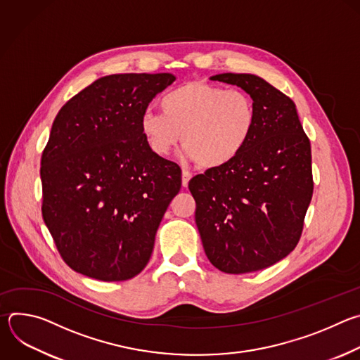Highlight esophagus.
Returning a JSON list of instances; mask_svg holds the SVG:
<instances>
[{"label":"esophagus","instance_id":"obj_1","mask_svg":"<svg viewBox=\"0 0 360 360\" xmlns=\"http://www.w3.org/2000/svg\"><path fill=\"white\" fill-rule=\"evenodd\" d=\"M191 178H192V174H191V172L182 171V185H184V186H188Z\"/></svg>","mask_w":360,"mask_h":360}]
</instances>
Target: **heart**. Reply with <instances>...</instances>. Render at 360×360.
I'll return each mask as SVG.
<instances>
[{
  "mask_svg": "<svg viewBox=\"0 0 360 360\" xmlns=\"http://www.w3.org/2000/svg\"><path fill=\"white\" fill-rule=\"evenodd\" d=\"M161 112L145 111L139 131L149 150L167 158L179 145L186 157L203 168L232 162L249 143L258 112L253 98L243 89L191 81L161 98Z\"/></svg>",
  "mask_w": 360,
  "mask_h": 360,
  "instance_id": "heart-1",
  "label": "heart"
}]
</instances>
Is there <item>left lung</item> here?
<instances>
[{"label":"left lung","mask_w":360,"mask_h":360,"mask_svg":"<svg viewBox=\"0 0 360 360\" xmlns=\"http://www.w3.org/2000/svg\"><path fill=\"white\" fill-rule=\"evenodd\" d=\"M255 101V132L239 155L189 181L210 262L225 274L265 269L297 245L314 193L311 142L295 102L252 74L211 77Z\"/></svg>","instance_id":"left-lung-1"}]
</instances>
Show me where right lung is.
Masks as SVG:
<instances>
[{
	"instance_id": "1",
	"label": "right lung",
	"mask_w": 360,
	"mask_h": 360,
	"mask_svg": "<svg viewBox=\"0 0 360 360\" xmlns=\"http://www.w3.org/2000/svg\"><path fill=\"white\" fill-rule=\"evenodd\" d=\"M172 74H114L60 110L41 157L42 218L64 262L104 282L136 276L181 189V168L149 150L139 118Z\"/></svg>"
}]
</instances>
